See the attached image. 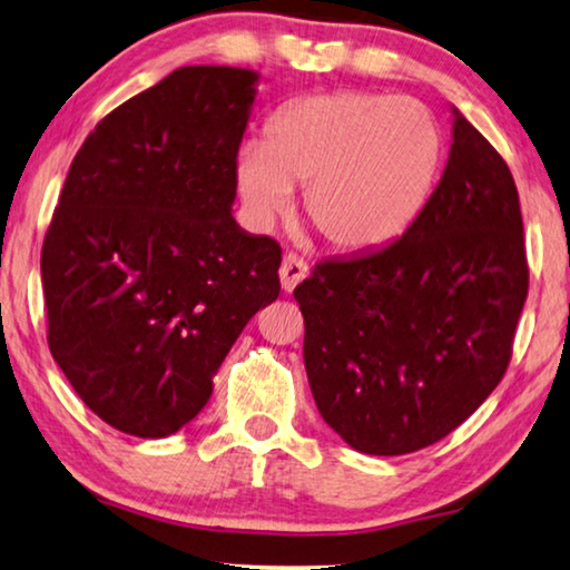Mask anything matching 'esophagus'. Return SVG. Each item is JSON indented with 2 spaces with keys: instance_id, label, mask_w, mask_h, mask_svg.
<instances>
[{
  "instance_id": "34e87169",
  "label": "esophagus",
  "mask_w": 570,
  "mask_h": 570,
  "mask_svg": "<svg viewBox=\"0 0 570 570\" xmlns=\"http://www.w3.org/2000/svg\"><path fill=\"white\" fill-rule=\"evenodd\" d=\"M305 275H307V265L303 263V257L287 252V255L283 257V265H279V285H283V291L293 293L295 285L301 283Z\"/></svg>"
}]
</instances>
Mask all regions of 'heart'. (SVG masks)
Returning <instances> with one entry per match:
<instances>
[{"label":"heart","instance_id":"b5f03b06","mask_svg":"<svg viewBox=\"0 0 570 570\" xmlns=\"http://www.w3.org/2000/svg\"><path fill=\"white\" fill-rule=\"evenodd\" d=\"M440 158V130L416 100L323 92L287 106L267 141L247 138L237 148L235 184L257 229L291 207L293 186H305V217L331 247L358 252L412 224Z\"/></svg>","mask_w":570,"mask_h":570}]
</instances>
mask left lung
Instances as JSON below:
<instances>
[{
	"instance_id": "1",
	"label": "left lung",
	"mask_w": 570,
	"mask_h": 570,
	"mask_svg": "<svg viewBox=\"0 0 570 570\" xmlns=\"http://www.w3.org/2000/svg\"><path fill=\"white\" fill-rule=\"evenodd\" d=\"M452 116L442 179L404 235L325 259L295 287L315 406L363 454L416 452L478 412L505 376L525 305L515 181Z\"/></svg>"
}]
</instances>
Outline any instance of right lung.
<instances>
[{"label":"right lung","instance_id":"1","mask_svg":"<svg viewBox=\"0 0 570 570\" xmlns=\"http://www.w3.org/2000/svg\"><path fill=\"white\" fill-rule=\"evenodd\" d=\"M259 72L186 65L75 154L42 245L52 358L102 422L161 440L279 295V245L232 217Z\"/></svg>","mask_w":570,"mask_h":570}]
</instances>
